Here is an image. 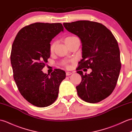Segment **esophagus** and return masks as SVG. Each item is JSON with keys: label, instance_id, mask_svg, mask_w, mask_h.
I'll list each match as a JSON object with an SVG mask.
<instances>
[{"label": "esophagus", "instance_id": "1", "mask_svg": "<svg viewBox=\"0 0 132 132\" xmlns=\"http://www.w3.org/2000/svg\"><path fill=\"white\" fill-rule=\"evenodd\" d=\"M66 74L67 76H69V75H71V74H72V72L68 71V72H66Z\"/></svg>", "mask_w": 132, "mask_h": 132}]
</instances>
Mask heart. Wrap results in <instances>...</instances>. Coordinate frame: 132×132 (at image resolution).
Wrapping results in <instances>:
<instances>
[{"instance_id": "b5f03b06", "label": "heart", "mask_w": 132, "mask_h": 132, "mask_svg": "<svg viewBox=\"0 0 132 132\" xmlns=\"http://www.w3.org/2000/svg\"><path fill=\"white\" fill-rule=\"evenodd\" d=\"M74 38H76L75 37H74V36H70V37H66L65 39H64V43H68V42L70 41V40H71L72 39H73ZM54 46H55V43H52L51 45H50V52H53V50H54Z\"/></svg>"}]
</instances>
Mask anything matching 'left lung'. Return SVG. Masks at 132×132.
<instances>
[{"label": "left lung", "mask_w": 132, "mask_h": 132, "mask_svg": "<svg viewBox=\"0 0 132 132\" xmlns=\"http://www.w3.org/2000/svg\"><path fill=\"white\" fill-rule=\"evenodd\" d=\"M63 25L82 43V59L77 68L82 77L76 87L78 96L86 102H100L112 94L118 80L121 64L117 41L107 28L97 22L79 20ZM83 68L92 71L83 75Z\"/></svg>", "instance_id": "8db88e82"}]
</instances>
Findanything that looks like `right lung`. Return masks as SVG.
<instances>
[{
	"label": "right lung",
	"instance_id": "right-lung-1",
	"mask_svg": "<svg viewBox=\"0 0 132 132\" xmlns=\"http://www.w3.org/2000/svg\"><path fill=\"white\" fill-rule=\"evenodd\" d=\"M61 32H63L61 23H33L20 30L12 44L11 63L14 80L24 99L38 107L55 102L66 77L61 69L50 75L41 70L50 57V43Z\"/></svg>",
	"mask_w": 132,
	"mask_h": 132
}]
</instances>
